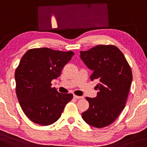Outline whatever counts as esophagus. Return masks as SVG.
<instances>
[{
	"label": "esophagus",
	"mask_w": 147,
	"mask_h": 147,
	"mask_svg": "<svg viewBox=\"0 0 147 147\" xmlns=\"http://www.w3.org/2000/svg\"><path fill=\"white\" fill-rule=\"evenodd\" d=\"M74 98H76V99H80V98H82V96H79L74 95Z\"/></svg>",
	"instance_id": "34e87169"
}]
</instances>
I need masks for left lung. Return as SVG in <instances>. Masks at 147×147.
Returning a JSON list of instances; mask_svg holds the SVG:
<instances>
[{
	"label": "left lung",
	"instance_id": "8db88e82",
	"mask_svg": "<svg viewBox=\"0 0 147 147\" xmlns=\"http://www.w3.org/2000/svg\"><path fill=\"white\" fill-rule=\"evenodd\" d=\"M80 53L84 63L93 71L91 80H99L96 87V97H86L90 106L82 113V119L96 128L108 126L126 105L133 79L131 67L123 53L114 45H98Z\"/></svg>",
	"mask_w": 147,
	"mask_h": 147
}]
</instances>
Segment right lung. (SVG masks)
I'll return each instance as SVG.
<instances>
[{"label":"right lung","mask_w":147,"mask_h":147,"mask_svg":"<svg viewBox=\"0 0 147 147\" xmlns=\"http://www.w3.org/2000/svg\"><path fill=\"white\" fill-rule=\"evenodd\" d=\"M74 53L49 48L30 49L15 71L16 93L21 109L32 122L48 126L60 117L72 94H62L51 87V81Z\"/></svg>","instance_id":"obj_1"}]
</instances>
